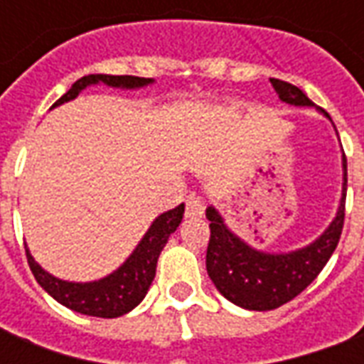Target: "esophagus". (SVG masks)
Listing matches in <instances>:
<instances>
[{
	"label": "esophagus",
	"mask_w": 364,
	"mask_h": 364,
	"mask_svg": "<svg viewBox=\"0 0 364 364\" xmlns=\"http://www.w3.org/2000/svg\"><path fill=\"white\" fill-rule=\"evenodd\" d=\"M203 214H205V203L198 197H195V195L187 198L185 216H187V218H198V216H203Z\"/></svg>",
	"instance_id": "1"
}]
</instances>
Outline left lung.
<instances>
[{"label":"left lung","instance_id":"left-lung-1","mask_svg":"<svg viewBox=\"0 0 364 364\" xmlns=\"http://www.w3.org/2000/svg\"><path fill=\"white\" fill-rule=\"evenodd\" d=\"M273 90L289 107H316L296 85L281 80H271ZM326 119L329 114L316 107ZM331 120V119H329ZM333 124V122H331ZM336 128V127H333ZM337 132V130H336ZM341 198L329 226L310 244L290 252L257 250L232 232L216 206L206 208L210 220V242L206 250V273L216 290L232 304L244 310H274L298 296L320 274L336 252L343 230L345 195H347V159L341 158Z\"/></svg>","mask_w":364,"mask_h":364}]
</instances>
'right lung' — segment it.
<instances>
[{
    "instance_id": "right-lung-1",
    "label": "right lung",
    "mask_w": 364,
    "mask_h": 364,
    "mask_svg": "<svg viewBox=\"0 0 364 364\" xmlns=\"http://www.w3.org/2000/svg\"><path fill=\"white\" fill-rule=\"evenodd\" d=\"M151 83H154L151 77H136V75H83L82 80H77L56 103L52 105V109L74 101L75 97L91 85H107V87H114V90L130 91L142 90ZM183 213H185V205L175 206L173 210L159 214L127 259L122 261L112 273L105 274L97 281L75 282L54 277L36 263L35 257L31 255L28 245L25 244L28 267L35 274L36 282L62 306H66L74 312L85 314V316L119 318V316H124L130 310H134L148 294V289L156 277L159 253L166 247L169 236L181 224Z\"/></svg>"
}]
</instances>
